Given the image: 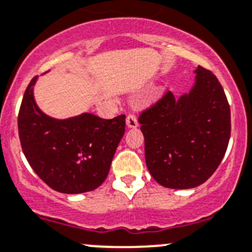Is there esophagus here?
<instances>
[{
    "label": "esophagus",
    "instance_id": "esophagus-1",
    "mask_svg": "<svg viewBox=\"0 0 252 252\" xmlns=\"http://www.w3.org/2000/svg\"><path fill=\"white\" fill-rule=\"evenodd\" d=\"M126 126L128 128H136L138 126V119H136V117L134 114H129L126 117Z\"/></svg>",
    "mask_w": 252,
    "mask_h": 252
}]
</instances>
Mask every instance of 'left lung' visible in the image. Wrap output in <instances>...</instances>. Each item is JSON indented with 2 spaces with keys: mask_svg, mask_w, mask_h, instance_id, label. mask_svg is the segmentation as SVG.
<instances>
[{
  "mask_svg": "<svg viewBox=\"0 0 252 252\" xmlns=\"http://www.w3.org/2000/svg\"><path fill=\"white\" fill-rule=\"evenodd\" d=\"M188 94L167 91L139 117L145 161L154 180L175 189L206 182L218 168L230 139V107L216 75L196 69Z\"/></svg>",
  "mask_w": 252,
  "mask_h": 252,
  "instance_id": "obj_1",
  "label": "left lung"
}]
</instances>
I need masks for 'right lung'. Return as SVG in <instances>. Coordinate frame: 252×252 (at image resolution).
Segmentation results:
<instances>
[{
	"label": "right lung",
	"mask_w": 252,
	"mask_h": 252,
	"mask_svg": "<svg viewBox=\"0 0 252 252\" xmlns=\"http://www.w3.org/2000/svg\"><path fill=\"white\" fill-rule=\"evenodd\" d=\"M29 82L18 113L22 150L34 172L61 193L90 192L104 182L119 141L126 116L103 119L91 113L67 119L46 116L34 101Z\"/></svg>",
	"instance_id": "right-lung-1"
}]
</instances>
